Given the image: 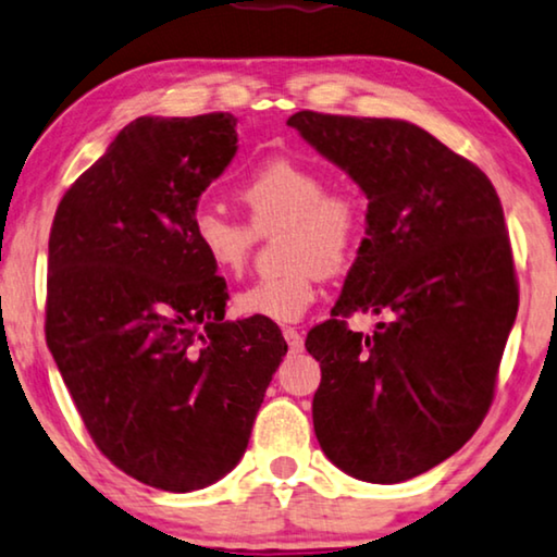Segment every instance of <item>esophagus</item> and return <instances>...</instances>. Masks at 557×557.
I'll use <instances>...</instances> for the list:
<instances>
[{
	"mask_svg": "<svg viewBox=\"0 0 557 557\" xmlns=\"http://www.w3.org/2000/svg\"><path fill=\"white\" fill-rule=\"evenodd\" d=\"M284 338H286L288 349H292V351H301V349H304V336L298 334V329L286 326V329H284Z\"/></svg>",
	"mask_w": 557,
	"mask_h": 557,
	"instance_id": "1",
	"label": "esophagus"
}]
</instances>
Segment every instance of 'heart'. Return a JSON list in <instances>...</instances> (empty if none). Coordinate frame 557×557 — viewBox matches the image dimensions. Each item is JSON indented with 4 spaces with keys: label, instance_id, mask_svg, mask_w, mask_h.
I'll return each mask as SVG.
<instances>
[{
    "label": "heart",
    "instance_id": "1",
    "mask_svg": "<svg viewBox=\"0 0 557 557\" xmlns=\"http://www.w3.org/2000/svg\"><path fill=\"white\" fill-rule=\"evenodd\" d=\"M248 223L213 206L193 213L190 231L203 259L221 273L246 269L259 233H281V259L288 265L233 296L240 317L292 324L319 296L321 273L349 269L364 238V208L349 193L329 190L319 168L294 158L265 160L238 185Z\"/></svg>",
    "mask_w": 557,
    "mask_h": 557
}]
</instances>
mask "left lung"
<instances>
[{"instance_id":"1","label":"left lung","mask_w":557,"mask_h":557,"mask_svg":"<svg viewBox=\"0 0 557 557\" xmlns=\"http://www.w3.org/2000/svg\"><path fill=\"white\" fill-rule=\"evenodd\" d=\"M286 125L369 200L332 319L306 336L321 367L313 432L351 478L405 482L455 455L493 405L518 317L503 206L478 165L405 120L301 110ZM357 310L387 321L351 333Z\"/></svg>"}]
</instances>
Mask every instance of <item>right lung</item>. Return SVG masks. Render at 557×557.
<instances>
[{"label":"right lung","instance_id":"right-lung-1","mask_svg":"<svg viewBox=\"0 0 557 557\" xmlns=\"http://www.w3.org/2000/svg\"><path fill=\"white\" fill-rule=\"evenodd\" d=\"M236 117H138L64 193L50 231L45 336L85 430L117 470L168 493L244 457L286 342L223 321L225 278L190 221L238 150Z\"/></svg>","mask_w":557,"mask_h":557}]
</instances>
